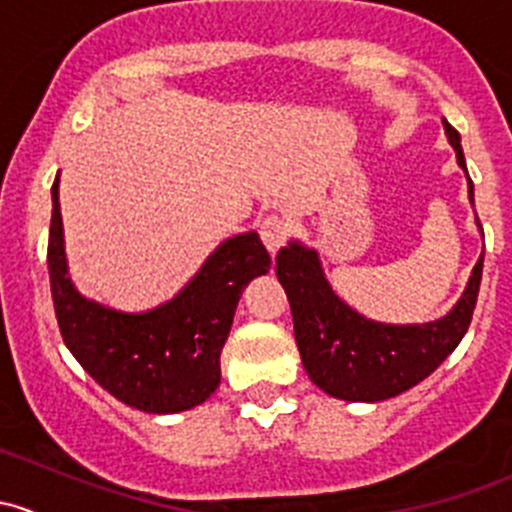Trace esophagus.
I'll list each match as a JSON object with an SVG mask.
<instances>
[{"label":"esophagus","instance_id":"34e87169","mask_svg":"<svg viewBox=\"0 0 512 512\" xmlns=\"http://www.w3.org/2000/svg\"><path fill=\"white\" fill-rule=\"evenodd\" d=\"M260 237H262V242H265L267 250L275 255V252L289 240L287 218H282V215H267V218H262Z\"/></svg>","mask_w":512,"mask_h":512}]
</instances>
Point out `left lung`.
Returning <instances> with one entry per match:
<instances>
[{
    "label": "left lung",
    "instance_id": "left-lung-1",
    "mask_svg": "<svg viewBox=\"0 0 512 512\" xmlns=\"http://www.w3.org/2000/svg\"><path fill=\"white\" fill-rule=\"evenodd\" d=\"M443 128L468 178L461 136L448 121H443ZM468 198L473 203L471 178ZM275 272L292 307L294 339L309 379L334 399L374 404L409 391L458 347L476 309L483 255L451 312L426 324L366 319L329 285L317 250L299 240H289V245L277 252Z\"/></svg>",
    "mask_w": 512,
    "mask_h": 512
}]
</instances>
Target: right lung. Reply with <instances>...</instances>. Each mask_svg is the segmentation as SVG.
I'll return each instance as SVG.
<instances>
[{
	"mask_svg": "<svg viewBox=\"0 0 512 512\" xmlns=\"http://www.w3.org/2000/svg\"><path fill=\"white\" fill-rule=\"evenodd\" d=\"M49 282L56 322L69 352L98 386L146 414H178L208 401L220 386L223 352L242 289L270 272L255 230L215 247L173 299L146 312H118L86 299L69 277L59 175L51 185Z\"/></svg>",
	"mask_w": 512,
	"mask_h": 512,
	"instance_id": "obj_1",
	"label": "right lung"
}]
</instances>
